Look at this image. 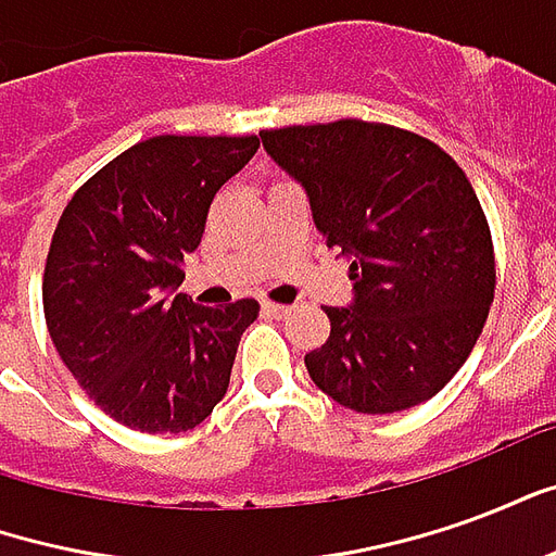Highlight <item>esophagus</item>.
Listing matches in <instances>:
<instances>
[{"label": "esophagus", "mask_w": 556, "mask_h": 556, "mask_svg": "<svg viewBox=\"0 0 556 556\" xmlns=\"http://www.w3.org/2000/svg\"><path fill=\"white\" fill-rule=\"evenodd\" d=\"M262 309H265V315H270V318H286V315H291V306H282V303H265Z\"/></svg>", "instance_id": "34e87169"}]
</instances>
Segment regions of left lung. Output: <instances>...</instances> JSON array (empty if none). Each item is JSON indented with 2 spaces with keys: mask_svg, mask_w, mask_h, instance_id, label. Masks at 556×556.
<instances>
[{
  "mask_svg": "<svg viewBox=\"0 0 556 556\" xmlns=\"http://www.w3.org/2000/svg\"><path fill=\"white\" fill-rule=\"evenodd\" d=\"M303 184L327 247L351 258L354 303L327 306L306 354L318 390L357 414H396L450 384L494 301L489 219L462 166L402 127L339 118L262 130Z\"/></svg>",
  "mask_w": 556,
  "mask_h": 556,
  "instance_id": "obj_1",
  "label": "left lung"
}]
</instances>
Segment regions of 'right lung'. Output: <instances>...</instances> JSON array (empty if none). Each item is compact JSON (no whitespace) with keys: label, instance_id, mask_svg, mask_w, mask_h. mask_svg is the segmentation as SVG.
Returning a JSON list of instances; mask_svg holds the SVG:
<instances>
[{"label":"right lung","instance_id":"1","mask_svg":"<svg viewBox=\"0 0 556 556\" xmlns=\"http://www.w3.org/2000/svg\"><path fill=\"white\" fill-rule=\"evenodd\" d=\"M258 137H151L71 195L43 267V318L77 384L115 422L195 429L229 390L258 301L199 306L178 294L207 207Z\"/></svg>","mask_w":556,"mask_h":556}]
</instances>
